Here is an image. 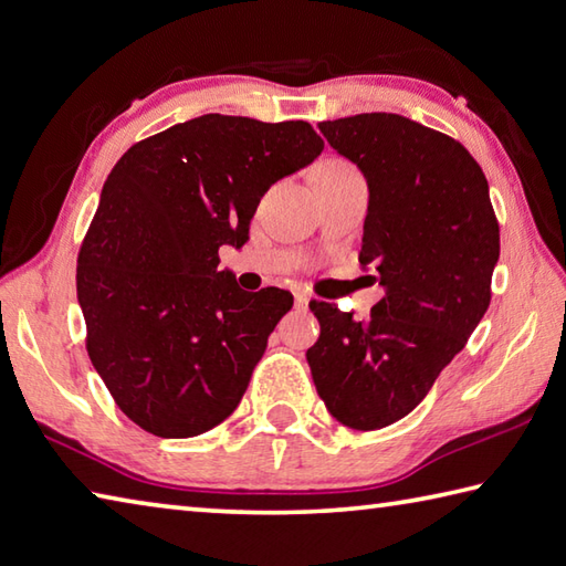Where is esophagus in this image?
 <instances>
[{
	"label": "esophagus",
	"mask_w": 566,
	"mask_h": 566,
	"mask_svg": "<svg viewBox=\"0 0 566 566\" xmlns=\"http://www.w3.org/2000/svg\"><path fill=\"white\" fill-rule=\"evenodd\" d=\"M307 301H311L307 293H295V307H307Z\"/></svg>",
	"instance_id": "obj_1"
}]
</instances>
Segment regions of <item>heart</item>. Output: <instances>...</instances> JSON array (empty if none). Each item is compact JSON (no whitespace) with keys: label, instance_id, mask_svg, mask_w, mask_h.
<instances>
[{"label":"heart","instance_id":"obj_1","mask_svg":"<svg viewBox=\"0 0 566 566\" xmlns=\"http://www.w3.org/2000/svg\"><path fill=\"white\" fill-rule=\"evenodd\" d=\"M325 165H329V167H349L347 163H343V159H327Z\"/></svg>","mask_w":566,"mask_h":566}]
</instances>
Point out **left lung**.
<instances>
[{"instance_id": "8db88e82", "label": "left lung", "mask_w": 566, "mask_h": 566, "mask_svg": "<svg viewBox=\"0 0 566 566\" xmlns=\"http://www.w3.org/2000/svg\"><path fill=\"white\" fill-rule=\"evenodd\" d=\"M367 177L359 261L387 287L367 317L313 301L315 389L339 423L384 429L416 409L481 323L500 255L488 179L465 147L394 113L319 123Z\"/></svg>"}]
</instances>
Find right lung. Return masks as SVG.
Returning a JSON list of instances; mask_svg holds the SVG:
<instances>
[{"mask_svg": "<svg viewBox=\"0 0 566 566\" xmlns=\"http://www.w3.org/2000/svg\"><path fill=\"white\" fill-rule=\"evenodd\" d=\"M323 147L305 120L209 113L135 143L111 169L76 287L93 367L143 431L189 439L239 407L293 295L241 291L217 271L219 249L241 247L269 187Z\"/></svg>", "mask_w": 566, "mask_h": 566, "instance_id": "1", "label": "right lung"}]
</instances>
